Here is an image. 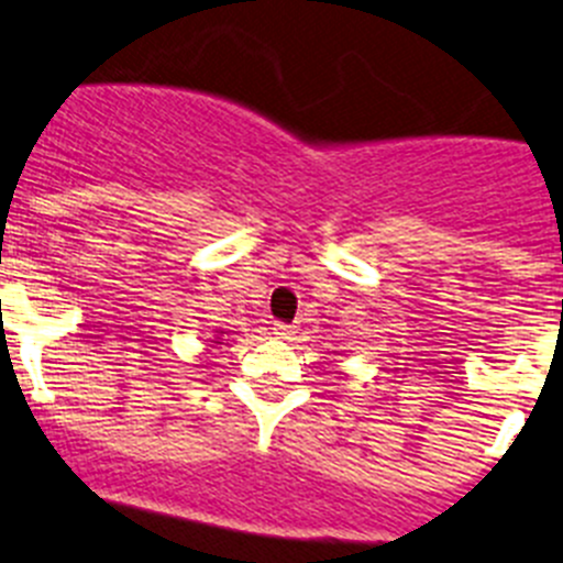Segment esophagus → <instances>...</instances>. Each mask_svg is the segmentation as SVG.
<instances>
[{
	"mask_svg": "<svg viewBox=\"0 0 563 563\" xmlns=\"http://www.w3.org/2000/svg\"><path fill=\"white\" fill-rule=\"evenodd\" d=\"M291 333H294L291 324H283V322L275 324V335H277V339H291Z\"/></svg>",
	"mask_w": 563,
	"mask_h": 563,
	"instance_id": "esophagus-1",
	"label": "esophagus"
}]
</instances>
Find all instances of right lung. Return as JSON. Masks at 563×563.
I'll use <instances>...</instances> for the list:
<instances>
[{
  "label": "right lung",
  "instance_id": "1",
  "mask_svg": "<svg viewBox=\"0 0 563 563\" xmlns=\"http://www.w3.org/2000/svg\"><path fill=\"white\" fill-rule=\"evenodd\" d=\"M217 344H219V341H217Z\"/></svg>",
  "mask_w": 563,
  "mask_h": 563
}]
</instances>
